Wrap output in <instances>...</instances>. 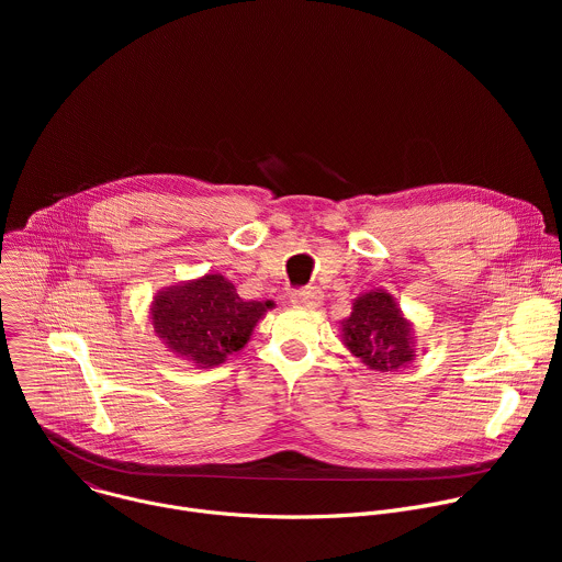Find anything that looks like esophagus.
<instances>
[{
  "mask_svg": "<svg viewBox=\"0 0 562 562\" xmlns=\"http://www.w3.org/2000/svg\"><path fill=\"white\" fill-rule=\"evenodd\" d=\"M319 300H323V291H319L317 286H306V289H300V291L293 293L291 304H293V306L313 308V306L319 304Z\"/></svg>",
  "mask_w": 562,
  "mask_h": 562,
  "instance_id": "34e87169",
  "label": "esophagus"
}]
</instances>
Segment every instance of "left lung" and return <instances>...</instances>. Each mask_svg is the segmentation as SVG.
I'll use <instances>...</instances> for the list:
<instances>
[{
  "label": "left lung",
  "mask_w": 562,
  "mask_h": 562,
  "mask_svg": "<svg viewBox=\"0 0 562 562\" xmlns=\"http://www.w3.org/2000/svg\"><path fill=\"white\" fill-rule=\"evenodd\" d=\"M340 334L342 345L373 371H397L416 360L414 323L384 289H371L351 302Z\"/></svg>",
  "instance_id": "8db88e82"
}]
</instances>
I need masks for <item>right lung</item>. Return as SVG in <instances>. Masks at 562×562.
Returning a JSON list of instances; mask_svg holds the SVG:
<instances>
[{
    "mask_svg": "<svg viewBox=\"0 0 562 562\" xmlns=\"http://www.w3.org/2000/svg\"><path fill=\"white\" fill-rule=\"evenodd\" d=\"M269 308L271 300H243L231 280L206 273L157 291L148 313L153 331L171 353L213 369L245 349Z\"/></svg>",
    "mask_w": 562,
    "mask_h": 562,
    "instance_id": "1",
    "label": "right lung"
}]
</instances>
